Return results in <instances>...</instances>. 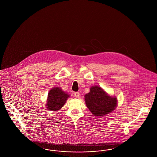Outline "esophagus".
<instances>
[{
  "label": "esophagus",
  "mask_w": 157,
  "mask_h": 157,
  "mask_svg": "<svg viewBox=\"0 0 157 157\" xmlns=\"http://www.w3.org/2000/svg\"><path fill=\"white\" fill-rule=\"evenodd\" d=\"M74 95H75V97H76V98H79V93H78V92H75V93H74Z\"/></svg>",
  "instance_id": "1"
}]
</instances>
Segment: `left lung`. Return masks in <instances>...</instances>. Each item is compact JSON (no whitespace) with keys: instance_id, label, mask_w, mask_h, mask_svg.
Masks as SVG:
<instances>
[{"instance_id":"left-lung-1","label":"left lung","mask_w":157,"mask_h":157,"mask_svg":"<svg viewBox=\"0 0 157 157\" xmlns=\"http://www.w3.org/2000/svg\"><path fill=\"white\" fill-rule=\"evenodd\" d=\"M85 101L92 114L97 117L109 114L117 106V98L109 95L98 86L91 87L90 92L85 95Z\"/></svg>"}]
</instances>
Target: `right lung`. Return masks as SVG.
<instances>
[{"label":"right lung","mask_w":157,"mask_h":157,"mask_svg":"<svg viewBox=\"0 0 157 157\" xmlns=\"http://www.w3.org/2000/svg\"><path fill=\"white\" fill-rule=\"evenodd\" d=\"M70 97V95L62 90L60 87H53L48 93L46 108L53 112L59 110L64 105Z\"/></svg>","instance_id":"add662e5"}]
</instances>
